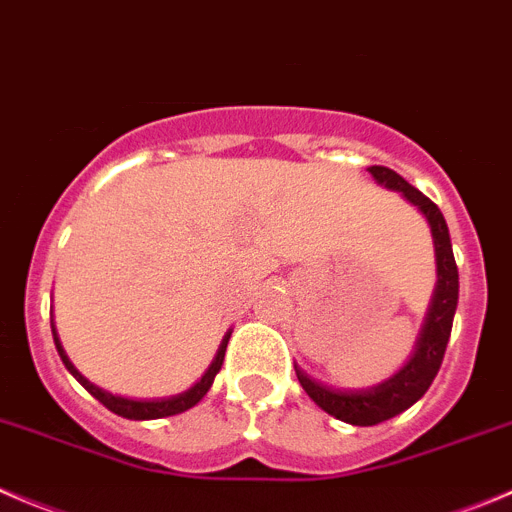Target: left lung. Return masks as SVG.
<instances>
[{
    "instance_id": "obj_1",
    "label": "left lung",
    "mask_w": 512,
    "mask_h": 512,
    "mask_svg": "<svg viewBox=\"0 0 512 512\" xmlns=\"http://www.w3.org/2000/svg\"><path fill=\"white\" fill-rule=\"evenodd\" d=\"M370 175L375 177L380 185L390 187V190L403 192L405 200L413 202L425 220L430 222V232L435 240V257H438V290H435L433 305H430L428 320H425L423 335H420L415 355L410 357L408 365L385 380L382 385L370 390H360V393H347V390H332L322 382L310 380L302 370H297V380H300L302 390L320 405L325 413L332 418L342 420L350 425H377L382 420H390L408 410L410 405L418 403L428 388L433 385L435 375H438L440 365H443L445 347H448L450 330H453L455 307H458V265L453 257V245H450V232L445 225L443 212L438 210L430 197L415 190L410 182H405L398 172L388 170V167H367Z\"/></svg>"
}]
</instances>
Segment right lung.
I'll return each instance as SVG.
<instances>
[{"label": "right lung", "instance_id": "right-lung-1", "mask_svg": "<svg viewBox=\"0 0 512 512\" xmlns=\"http://www.w3.org/2000/svg\"><path fill=\"white\" fill-rule=\"evenodd\" d=\"M54 332V330H52ZM227 340H230V335L222 340L220 350H217V357L215 362L210 365V370L202 375V380L197 382V385H192L187 393L182 395H175V398H165V400H130V398H119V395H112L107 393V390L97 388V385H92V382L87 380V377H82L77 372V367L69 362V357L64 355L62 345H59V337L57 332H54V345H57V352L59 357H62L64 367H67L69 372H72L74 377H77V382L82 385L84 390H87L92 398H97L99 403L104 405L107 410H112L114 415H122V418L127 420H157V418H170V415H177V413H185V410L195 408L197 403H200L202 398L207 395V390L212 388V380H215V375L220 372L222 367V360H225V350H227Z\"/></svg>", "mask_w": 512, "mask_h": 512}]
</instances>
